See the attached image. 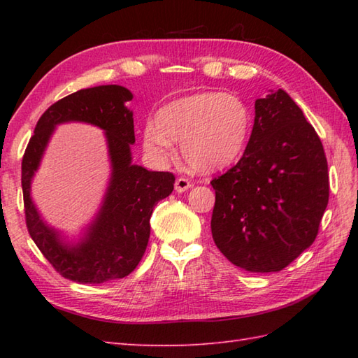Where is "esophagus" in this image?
Listing matches in <instances>:
<instances>
[{
    "instance_id": "obj_1",
    "label": "esophagus",
    "mask_w": 358,
    "mask_h": 358,
    "mask_svg": "<svg viewBox=\"0 0 358 358\" xmlns=\"http://www.w3.org/2000/svg\"><path fill=\"white\" fill-rule=\"evenodd\" d=\"M191 187H192L191 180L186 178V177H178L177 180H175V191H177V192H185Z\"/></svg>"
}]
</instances>
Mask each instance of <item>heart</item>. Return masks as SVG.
Returning a JSON list of instances; mask_svg holds the SVG:
<instances>
[{"mask_svg":"<svg viewBox=\"0 0 358 358\" xmlns=\"http://www.w3.org/2000/svg\"><path fill=\"white\" fill-rule=\"evenodd\" d=\"M250 127L252 115L240 96L200 92L159 109L157 124L144 127L143 146L157 163H167L173 157L172 141H181V154L189 166L214 171L240 157Z\"/></svg>","mask_w":358,"mask_h":358,"instance_id":"1","label":"heart"}]
</instances>
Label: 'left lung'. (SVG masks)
I'll return each instance as SVG.
<instances>
[{"label":"left lung","instance_id":"8db88e82","mask_svg":"<svg viewBox=\"0 0 358 358\" xmlns=\"http://www.w3.org/2000/svg\"><path fill=\"white\" fill-rule=\"evenodd\" d=\"M212 237L249 272H278L317 238L329 173L315 129L285 90L258 98L240 162L212 178Z\"/></svg>","mask_w":358,"mask_h":358}]
</instances>
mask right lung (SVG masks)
Returning a JSON list of instances; mask_svg holds the SVG:
<instances>
[{"label": "right lung", "instance_id": "add662e5", "mask_svg": "<svg viewBox=\"0 0 358 358\" xmlns=\"http://www.w3.org/2000/svg\"><path fill=\"white\" fill-rule=\"evenodd\" d=\"M131 100L132 94L117 85L81 89L62 98L38 120L22 155L21 186L27 231L52 268L77 283L100 285L129 275L146 252L152 210L173 191V173L150 172L131 163L134 118L124 106ZM64 120H85L104 128L113 162L111 186L101 214L88 238L73 248L62 245L56 233L42 223L28 192L52 127Z\"/></svg>", "mask_w": 358, "mask_h": 358}]
</instances>
